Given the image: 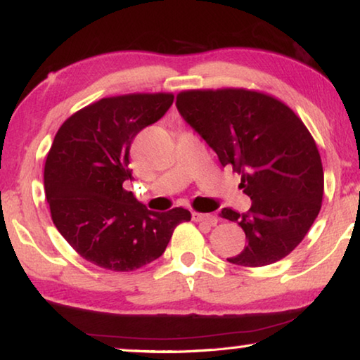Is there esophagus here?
Instances as JSON below:
<instances>
[{
    "label": "esophagus",
    "mask_w": 360,
    "mask_h": 360,
    "mask_svg": "<svg viewBox=\"0 0 360 360\" xmlns=\"http://www.w3.org/2000/svg\"><path fill=\"white\" fill-rule=\"evenodd\" d=\"M192 219L195 221H201V224H205L207 226H215L217 225V217L212 214H200V212H192Z\"/></svg>",
    "instance_id": "obj_1"
}]
</instances>
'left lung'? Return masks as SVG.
Returning a JSON list of instances; mask_svg holds the SVG:
<instances>
[{
	"label": "left lung",
	"instance_id": "obj_1",
	"mask_svg": "<svg viewBox=\"0 0 360 360\" xmlns=\"http://www.w3.org/2000/svg\"><path fill=\"white\" fill-rule=\"evenodd\" d=\"M176 108L221 165L240 174L239 187L252 200L245 214L220 212L247 238L228 261L259 267L290 255L318 217L324 192L321 158L304 122L285 103L247 89L184 91Z\"/></svg>",
	"mask_w": 360,
	"mask_h": 360
}]
</instances>
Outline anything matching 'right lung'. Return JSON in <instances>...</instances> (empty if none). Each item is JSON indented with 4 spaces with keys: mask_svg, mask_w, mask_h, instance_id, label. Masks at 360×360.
<instances>
[{
    "mask_svg": "<svg viewBox=\"0 0 360 360\" xmlns=\"http://www.w3.org/2000/svg\"><path fill=\"white\" fill-rule=\"evenodd\" d=\"M173 94L101 99L72 115L45 160L51 219L75 252L103 269L135 271L162 257L187 209L155 212L122 187L132 181L129 153L140 132L173 105Z\"/></svg>",
    "mask_w": 360,
    "mask_h": 360,
    "instance_id": "1",
    "label": "right lung"
}]
</instances>
